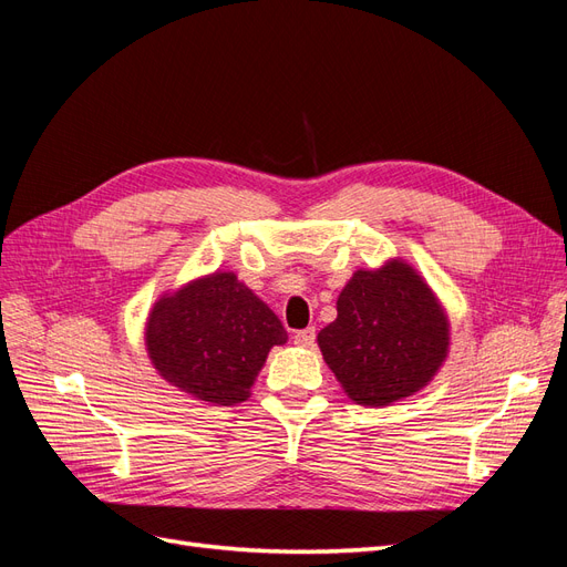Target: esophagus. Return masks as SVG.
<instances>
[{
  "label": "esophagus",
  "mask_w": 567,
  "mask_h": 567,
  "mask_svg": "<svg viewBox=\"0 0 567 567\" xmlns=\"http://www.w3.org/2000/svg\"><path fill=\"white\" fill-rule=\"evenodd\" d=\"M315 338H317L315 329H302V331L293 333V342H296V346H300V348H312L315 346Z\"/></svg>",
  "instance_id": "34e87169"
}]
</instances>
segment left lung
<instances>
[{
  "label": "left lung",
  "mask_w": 567,
  "mask_h": 567,
  "mask_svg": "<svg viewBox=\"0 0 567 567\" xmlns=\"http://www.w3.org/2000/svg\"><path fill=\"white\" fill-rule=\"evenodd\" d=\"M319 331L323 362L357 404L385 406L433 381L450 348V321L414 267L359 269Z\"/></svg>",
  "instance_id": "1"
}]
</instances>
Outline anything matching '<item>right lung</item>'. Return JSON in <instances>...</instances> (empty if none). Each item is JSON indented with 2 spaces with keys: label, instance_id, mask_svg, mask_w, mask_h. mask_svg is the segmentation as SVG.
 <instances>
[{
  "label": "right lung",
  "instance_id": "obj_1",
  "mask_svg": "<svg viewBox=\"0 0 567 567\" xmlns=\"http://www.w3.org/2000/svg\"><path fill=\"white\" fill-rule=\"evenodd\" d=\"M286 340L279 317L231 271L163 296L146 321V350L163 379L219 406L246 402L269 350Z\"/></svg>",
  "mask_w": 567,
  "mask_h": 567
}]
</instances>
